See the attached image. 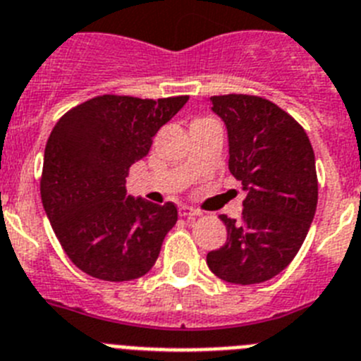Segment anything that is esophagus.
<instances>
[{"label": "esophagus", "instance_id": "obj_1", "mask_svg": "<svg viewBox=\"0 0 361 361\" xmlns=\"http://www.w3.org/2000/svg\"><path fill=\"white\" fill-rule=\"evenodd\" d=\"M180 216L187 217V219H194V217H200V216H203V214H201L197 209H192V207H187V204H183V207L180 209Z\"/></svg>", "mask_w": 361, "mask_h": 361}]
</instances>
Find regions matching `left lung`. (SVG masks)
Instances as JSON below:
<instances>
[{
    "mask_svg": "<svg viewBox=\"0 0 361 361\" xmlns=\"http://www.w3.org/2000/svg\"><path fill=\"white\" fill-rule=\"evenodd\" d=\"M228 131V169L246 197L241 219L219 216L226 243L207 255L210 271L232 284H259L293 261L318 201L314 152L297 120L255 95L210 97Z\"/></svg>",
    "mask_w": 361,
    "mask_h": 361,
    "instance_id": "left-lung-1",
    "label": "left lung"
}]
</instances>
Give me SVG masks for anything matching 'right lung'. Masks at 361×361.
I'll list each match as a JSON object with an SVG mask.
<instances>
[{
	"mask_svg": "<svg viewBox=\"0 0 361 361\" xmlns=\"http://www.w3.org/2000/svg\"><path fill=\"white\" fill-rule=\"evenodd\" d=\"M188 100L100 95L64 113L44 147L41 200L70 261L100 281L145 275L178 221L174 203L126 194L129 167Z\"/></svg>",
	"mask_w": 361,
	"mask_h": 361,
	"instance_id": "1",
	"label": "right lung"
}]
</instances>
